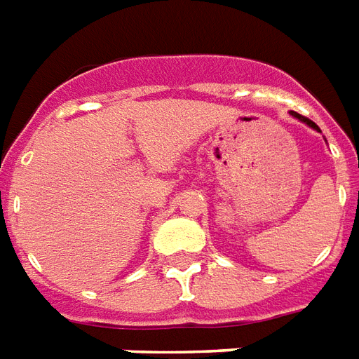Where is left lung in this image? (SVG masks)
Here are the masks:
<instances>
[{"label":"left lung","instance_id":"1","mask_svg":"<svg viewBox=\"0 0 359 359\" xmlns=\"http://www.w3.org/2000/svg\"><path fill=\"white\" fill-rule=\"evenodd\" d=\"M292 117L299 118V121H301V123H304V125H306V126H311V128H314V130L322 132V130H320V128H318V125H316V123H312L311 118H306V117H303V115H299L297 111H292Z\"/></svg>","mask_w":359,"mask_h":359}]
</instances>
